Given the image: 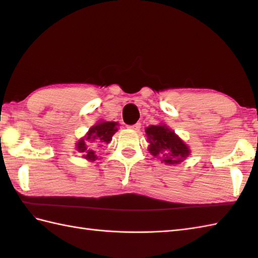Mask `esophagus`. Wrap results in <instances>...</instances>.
I'll return each mask as SVG.
<instances>
[{"mask_svg":"<svg viewBox=\"0 0 258 258\" xmlns=\"http://www.w3.org/2000/svg\"><path fill=\"white\" fill-rule=\"evenodd\" d=\"M128 128L133 130V131H136V132H138V131H140V128H141V123H136V124H133V125H130Z\"/></svg>","mask_w":258,"mask_h":258,"instance_id":"34e87169","label":"esophagus"}]
</instances>
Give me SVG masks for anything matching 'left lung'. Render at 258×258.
<instances>
[{"label": "left lung", "instance_id": "1", "mask_svg": "<svg viewBox=\"0 0 258 258\" xmlns=\"http://www.w3.org/2000/svg\"><path fill=\"white\" fill-rule=\"evenodd\" d=\"M145 132L150 142V153L154 156L162 155V162L178 164L188 156V147L165 125H151Z\"/></svg>", "mask_w": 258, "mask_h": 258}]
</instances>
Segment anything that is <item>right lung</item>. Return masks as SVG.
Listing matches in <instances>:
<instances>
[{"mask_svg": "<svg viewBox=\"0 0 258 258\" xmlns=\"http://www.w3.org/2000/svg\"><path fill=\"white\" fill-rule=\"evenodd\" d=\"M117 123L115 122H101L97 123L94 126H92L90 128L89 133H87L85 139L80 140L78 142V146L76 149L80 153L83 154V157L87 158L90 161H95L96 155L94 154V151L92 149H89L86 146V142H97L100 144H107L111 142L112 136L117 131Z\"/></svg>", "mask_w": 258, "mask_h": 258, "instance_id": "right-lung-1", "label": "right lung"}]
</instances>
